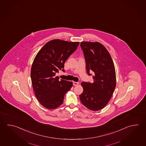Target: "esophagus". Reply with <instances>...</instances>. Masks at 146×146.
<instances>
[{
  "label": "esophagus",
  "mask_w": 146,
  "mask_h": 146,
  "mask_svg": "<svg viewBox=\"0 0 146 146\" xmlns=\"http://www.w3.org/2000/svg\"><path fill=\"white\" fill-rule=\"evenodd\" d=\"M73 85L75 86H78L79 85V83L75 82H73Z\"/></svg>",
  "instance_id": "obj_1"
}]
</instances>
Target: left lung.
I'll list each match as a JSON object with an SVG mask.
<instances>
[{
  "mask_svg": "<svg viewBox=\"0 0 146 146\" xmlns=\"http://www.w3.org/2000/svg\"><path fill=\"white\" fill-rule=\"evenodd\" d=\"M80 47L85 58L89 75L93 72L92 83L82 82L83 92L80 101L85 107L94 111L101 110L110 101L116 86L114 64L110 54L99 42H82Z\"/></svg>",
  "mask_w": 146,
  "mask_h": 146,
  "instance_id": "left-lung-1",
  "label": "left lung"
}]
</instances>
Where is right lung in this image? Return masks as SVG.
<instances>
[{
    "instance_id": "add662e5",
    "label": "right lung",
    "mask_w": 146,
    "mask_h": 146,
    "mask_svg": "<svg viewBox=\"0 0 146 146\" xmlns=\"http://www.w3.org/2000/svg\"><path fill=\"white\" fill-rule=\"evenodd\" d=\"M79 42L55 39L48 42L39 50L31 69V79L35 94L40 104L49 110L62 104L66 92L73 83L59 80L56 73L63 70L64 64L74 52Z\"/></svg>"
}]
</instances>
